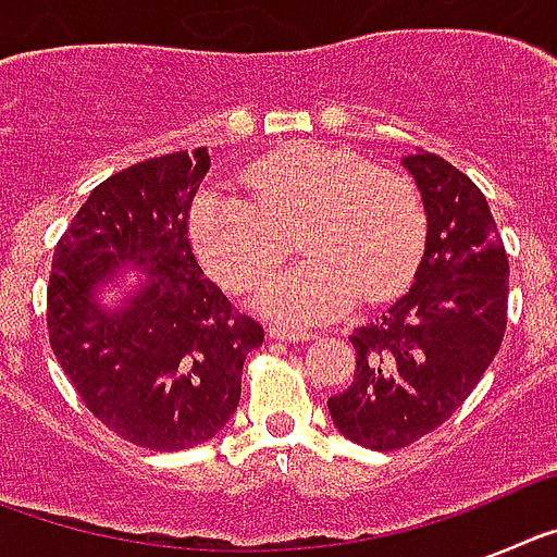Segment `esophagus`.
Wrapping results in <instances>:
<instances>
[{
  "label": "esophagus",
  "instance_id": "1",
  "mask_svg": "<svg viewBox=\"0 0 557 557\" xmlns=\"http://www.w3.org/2000/svg\"><path fill=\"white\" fill-rule=\"evenodd\" d=\"M268 337L270 339H278V343H304V339H309L312 337V334H307V332H293V329H278V326H273L268 332Z\"/></svg>",
  "mask_w": 557,
  "mask_h": 557
}]
</instances>
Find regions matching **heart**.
<instances>
[{
  "label": "heart",
  "instance_id": "heart-1",
  "mask_svg": "<svg viewBox=\"0 0 557 557\" xmlns=\"http://www.w3.org/2000/svg\"><path fill=\"white\" fill-rule=\"evenodd\" d=\"M243 189L214 186L195 200L191 245L225 289L245 293L282 262L298 231L295 250L307 262L253 295L275 321H332L357 298L385 301L416 273L426 220L405 175L373 170L343 147L301 145L250 164Z\"/></svg>",
  "mask_w": 557,
  "mask_h": 557
}]
</instances>
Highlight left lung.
Listing matches in <instances>:
<instances>
[{
  "instance_id": "8db88e82",
  "label": "left lung",
  "mask_w": 557,
  "mask_h": 557,
  "mask_svg": "<svg viewBox=\"0 0 557 557\" xmlns=\"http://www.w3.org/2000/svg\"><path fill=\"white\" fill-rule=\"evenodd\" d=\"M401 161L424 200V256L412 287L354 329V382L329 398L334 426L373 451L405 449L449 421L508 326V253L485 195L435 152Z\"/></svg>"
}]
</instances>
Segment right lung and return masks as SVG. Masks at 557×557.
Returning a JSON list of instances; mask_svg holds the SVG:
<instances>
[{"mask_svg":"<svg viewBox=\"0 0 557 557\" xmlns=\"http://www.w3.org/2000/svg\"><path fill=\"white\" fill-rule=\"evenodd\" d=\"M209 152H166L95 186L55 245L49 346L88 412L133 446L184 451L234 416L243 366L264 329L239 314L191 253L189 209ZM148 282L125 308L94 287L120 267Z\"/></svg>","mask_w":557,"mask_h":557,"instance_id":"right-lung-1","label":"right lung"}]
</instances>
